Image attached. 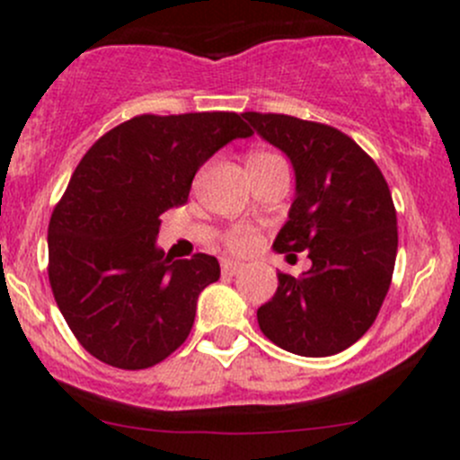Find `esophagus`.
Returning a JSON list of instances; mask_svg holds the SVG:
<instances>
[{
    "label": "esophagus",
    "instance_id": "esophagus-1",
    "mask_svg": "<svg viewBox=\"0 0 460 460\" xmlns=\"http://www.w3.org/2000/svg\"><path fill=\"white\" fill-rule=\"evenodd\" d=\"M222 276H238L244 269V262H238V260H222Z\"/></svg>",
    "mask_w": 460,
    "mask_h": 460
}]
</instances>
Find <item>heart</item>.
<instances>
[{
    "mask_svg": "<svg viewBox=\"0 0 460 460\" xmlns=\"http://www.w3.org/2000/svg\"><path fill=\"white\" fill-rule=\"evenodd\" d=\"M276 160H280V157L273 155V153L253 151L247 155V169H252V166L269 164V162H276ZM256 243H258V235L252 226H234V229L226 234V244H229L234 252H240V253L249 252Z\"/></svg>",
    "mask_w": 460,
    "mask_h": 460,
    "instance_id": "heart-1",
    "label": "heart"
}]
</instances>
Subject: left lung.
Returning <instances> with one entry per match:
<instances>
[{"instance_id":"8db88e82","label":"left lung","mask_w":460,"mask_h":460,"mask_svg":"<svg viewBox=\"0 0 460 460\" xmlns=\"http://www.w3.org/2000/svg\"><path fill=\"white\" fill-rule=\"evenodd\" d=\"M243 118L294 166L296 196L273 252L312 260L300 278L278 273L258 324L280 349L333 356L365 336L387 296L398 249L392 193L372 157L338 128L276 113Z\"/></svg>"}]
</instances>
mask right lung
Returning a JSON list of instances; mask_svg holds the SVG:
<instances>
[{
  "mask_svg": "<svg viewBox=\"0 0 460 460\" xmlns=\"http://www.w3.org/2000/svg\"><path fill=\"white\" fill-rule=\"evenodd\" d=\"M249 136L238 113L137 115L88 148L49 225L50 289L88 354L146 369L187 341L220 264L164 256L160 216L189 200L213 153Z\"/></svg>",
  "mask_w": 460,
  "mask_h": 460,
  "instance_id": "add662e5",
  "label": "right lung"
}]
</instances>
